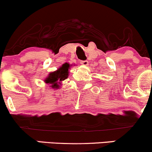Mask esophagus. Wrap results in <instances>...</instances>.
I'll list each match as a JSON object with an SVG mask.
<instances>
[{
  "label": "esophagus",
  "instance_id": "esophagus-1",
  "mask_svg": "<svg viewBox=\"0 0 152 152\" xmlns=\"http://www.w3.org/2000/svg\"><path fill=\"white\" fill-rule=\"evenodd\" d=\"M80 63L82 64V65H85V66H87V65H88V61H87V60L80 61Z\"/></svg>",
  "mask_w": 152,
  "mask_h": 152
}]
</instances>
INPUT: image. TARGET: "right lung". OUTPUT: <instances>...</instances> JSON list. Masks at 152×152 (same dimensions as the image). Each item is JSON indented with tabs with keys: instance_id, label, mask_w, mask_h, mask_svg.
Here are the masks:
<instances>
[{
	"instance_id": "obj_1",
	"label": "right lung",
	"mask_w": 152,
	"mask_h": 152,
	"mask_svg": "<svg viewBox=\"0 0 152 152\" xmlns=\"http://www.w3.org/2000/svg\"><path fill=\"white\" fill-rule=\"evenodd\" d=\"M70 65L65 62L56 71L50 72L48 76L45 78L44 82L46 84L50 85V87L53 89H59L61 82L68 77L69 68Z\"/></svg>"
}]
</instances>
